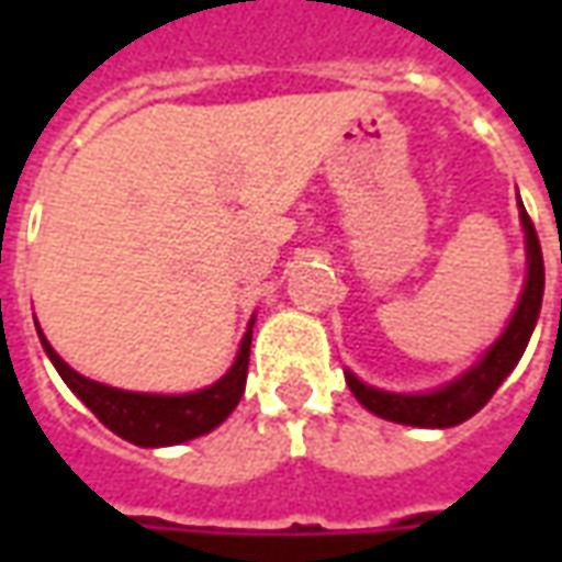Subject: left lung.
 <instances>
[{
    "instance_id": "obj_1",
    "label": "left lung",
    "mask_w": 562,
    "mask_h": 562,
    "mask_svg": "<svg viewBox=\"0 0 562 562\" xmlns=\"http://www.w3.org/2000/svg\"><path fill=\"white\" fill-rule=\"evenodd\" d=\"M518 213L520 228H524V246H527V280H524L518 306H515V313L508 318L503 334L460 376H454L451 382L434 391H422V394H397V391L373 389V385H367V382L355 376L352 370H346V385L352 389L355 401L361 403L364 409L385 418V422L409 424V427H436V430L454 427V424L467 422V418L479 413L484 403L494 397V391L506 382L508 373L518 367L520 355H524L532 337V328L539 322L544 294L542 246H539V237H536V228H532L527 210L520 204V195Z\"/></svg>"
}]
</instances>
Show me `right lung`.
<instances>
[{
  "mask_svg": "<svg viewBox=\"0 0 562 562\" xmlns=\"http://www.w3.org/2000/svg\"><path fill=\"white\" fill-rule=\"evenodd\" d=\"M252 325H256V316L249 318V325H246V334L244 340H240L234 364L213 385L189 391V394H144V391H123L114 389V385H102L95 379L80 376L75 367H68L54 352V346L47 342V337L38 328V322H35L44 352L54 361L56 373L63 376V382L75 391V397L108 430H114L116 436H123L126 442H135L140 448H161L189 442L195 436L216 430L234 413V406L240 403L246 389Z\"/></svg>",
  "mask_w": 562,
  "mask_h": 562,
  "instance_id": "add662e5",
  "label": "right lung"
}]
</instances>
